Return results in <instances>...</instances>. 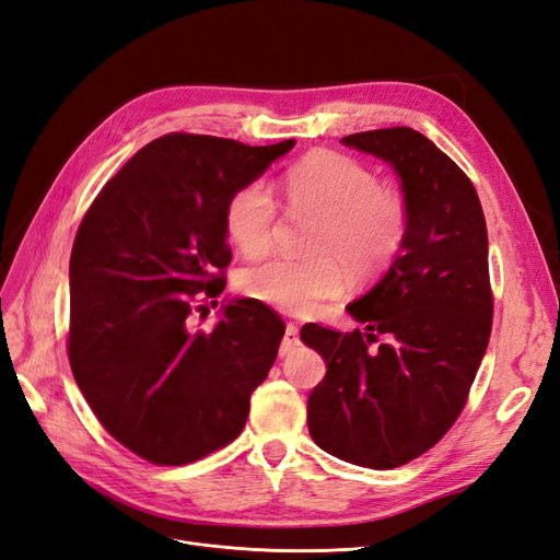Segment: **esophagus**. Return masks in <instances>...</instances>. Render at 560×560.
Returning <instances> with one entry per match:
<instances>
[{
  "label": "esophagus",
  "mask_w": 560,
  "mask_h": 560,
  "mask_svg": "<svg viewBox=\"0 0 560 560\" xmlns=\"http://www.w3.org/2000/svg\"><path fill=\"white\" fill-rule=\"evenodd\" d=\"M299 343H301V341H299V327L294 325V322H290V325H287V329H284L282 343H280V354H282V358H284V354L294 352Z\"/></svg>",
  "instance_id": "esophagus-1"
}]
</instances>
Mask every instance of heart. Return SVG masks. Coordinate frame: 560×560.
Returning a JSON list of instances; mask_svg holds the SVG:
<instances>
[{
    "label": "heart",
    "mask_w": 560,
    "mask_h": 560,
    "mask_svg": "<svg viewBox=\"0 0 560 560\" xmlns=\"http://www.w3.org/2000/svg\"><path fill=\"white\" fill-rule=\"evenodd\" d=\"M284 191L294 208L322 219L308 243L311 259L270 257L241 273V290L268 306L308 315L322 301L341 294V265L354 278H371L393 264L404 245V200L343 154L315 151L301 159L287 171ZM276 217L273 191L264 182H247L229 198L224 226L235 247L259 257L273 245Z\"/></svg>",
    "instance_id": "1"
}]
</instances>
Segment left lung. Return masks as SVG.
<instances>
[{"label":"left lung","mask_w":560,"mask_h":560,"mask_svg":"<svg viewBox=\"0 0 560 560\" xmlns=\"http://www.w3.org/2000/svg\"><path fill=\"white\" fill-rule=\"evenodd\" d=\"M395 167L406 235L387 273L348 313L350 334L303 325L327 374L308 397L313 442L346 463L393 469L442 439L465 409L493 327L488 231L477 189L413 128L341 140ZM378 335L386 341L369 349Z\"/></svg>","instance_id":"1"}]
</instances>
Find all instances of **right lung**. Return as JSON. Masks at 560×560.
<instances>
[{"instance_id": "right-lung-1", "label": "right lung", "mask_w": 560, "mask_h": 560, "mask_svg": "<svg viewBox=\"0 0 560 560\" xmlns=\"http://www.w3.org/2000/svg\"><path fill=\"white\" fill-rule=\"evenodd\" d=\"M294 144L163 135L81 219L70 257L72 374L103 428L149 463L186 465L231 444L278 358L284 322L261 301H229L212 329H198L196 313L206 317L226 287L229 198Z\"/></svg>"}]
</instances>
